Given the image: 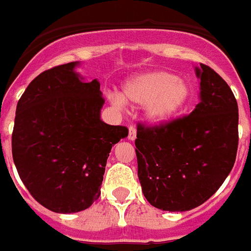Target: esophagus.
Masks as SVG:
<instances>
[{"label": "esophagus", "mask_w": 251, "mask_h": 251, "mask_svg": "<svg viewBox=\"0 0 251 251\" xmlns=\"http://www.w3.org/2000/svg\"><path fill=\"white\" fill-rule=\"evenodd\" d=\"M128 138L133 141L136 138V127L135 126H129V132H128Z\"/></svg>", "instance_id": "1"}]
</instances>
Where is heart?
I'll return each mask as SVG.
<instances>
[{"label":"heart","mask_w":251,"mask_h":251,"mask_svg":"<svg viewBox=\"0 0 251 251\" xmlns=\"http://www.w3.org/2000/svg\"><path fill=\"white\" fill-rule=\"evenodd\" d=\"M124 97L132 103L146 105V114L151 122L160 123L181 111L190 97L188 84L168 71H153L136 76L124 88ZM113 102L120 106L122 98Z\"/></svg>","instance_id":"obj_1"}]
</instances>
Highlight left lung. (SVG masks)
Wrapping results in <instances>:
<instances>
[{"label":"left lung","mask_w":251,"mask_h":251,"mask_svg":"<svg viewBox=\"0 0 251 251\" xmlns=\"http://www.w3.org/2000/svg\"><path fill=\"white\" fill-rule=\"evenodd\" d=\"M201 102L189 115L148 126L135 140L142 193L154 207L188 211L206 202L233 167L238 106L229 85L211 67L196 69Z\"/></svg>","instance_id":"obj_1"}]
</instances>
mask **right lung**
<instances>
[{
    "label": "right lung",
    "instance_id": "obj_1",
    "mask_svg": "<svg viewBox=\"0 0 251 251\" xmlns=\"http://www.w3.org/2000/svg\"><path fill=\"white\" fill-rule=\"evenodd\" d=\"M77 62L32 80L17 105L11 150L23 184L54 212L83 211L101 194L110 150L128 136L124 126L100 118V83H84Z\"/></svg>",
    "mask_w": 251,
    "mask_h": 251
}]
</instances>
